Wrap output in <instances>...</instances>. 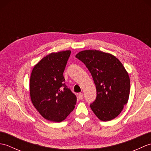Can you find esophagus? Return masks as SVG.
Returning a JSON list of instances; mask_svg holds the SVG:
<instances>
[{
  "instance_id": "34e87169",
  "label": "esophagus",
  "mask_w": 151,
  "mask_h": 151,
  "mask_svg": "<svg viewBox=\"0 0 151 151\" xmlns=\"http://www.w3.org/2000/svg\"><path fill=\"white\" fill-rule=\"evenodd\" d=\"M78 97L79 99H81V100H82V99H83V98H84V95H83L82 93H79L78 95Z\"/></svg>"
}]
</instances>
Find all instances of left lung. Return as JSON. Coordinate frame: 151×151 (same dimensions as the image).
<instances>
[{
    "label": "left lung",
    "mask_w": 151,
    "mask_h": 151,
    "mask_svg": "<svg viewBox=\"0 0 151 151\" xmlns=\"http://www.w3.org/2000/svg\"><path fill=\"white\" fill-rule=\"evenodd\" d=\"M85 64L93 79L97 97L90 104L99 119L117 117L129 98L130 81L126 69L116 57L97 50H86L76 55Z\"/></svg>",
    "instance_id": "obj_1"
}]
</instances>
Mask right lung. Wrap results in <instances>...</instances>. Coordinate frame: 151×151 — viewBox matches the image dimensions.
Listing matches in <instances>:
<instances>
[{
	"label": "right lung",
	"instance_id": "right-lung-1",
	"mask_svg": "<svg viewBox=\"0 0 151 151\" xmlns=\"http://www.w3.org/2000/svg\"><path fill=\"white\" fill-rule=\"evenodd\" d=\"M70 50L50 53L33 68L30 80L32 102L48 121H63L76 103V95L65 85L63 73Z\"/></svg>",
	"mask_w": 151,
	"mask_h": 151
}]
</instances>
